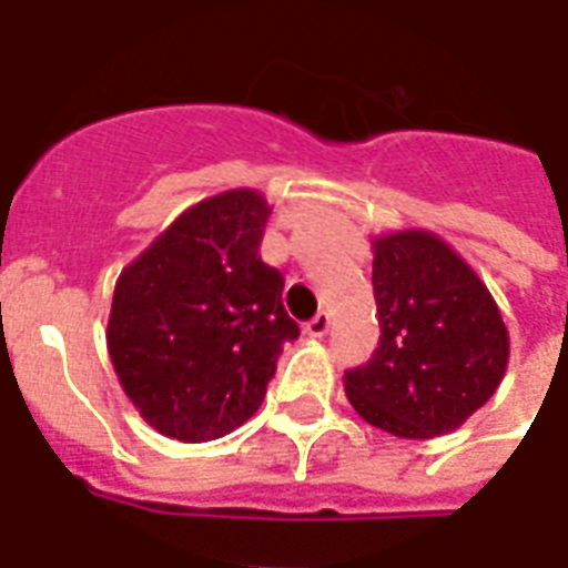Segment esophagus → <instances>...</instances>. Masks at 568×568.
<instances>
[{
  "label": "esophagus",
  "instance_id": "34e87169",
  "mask_svg": "<svg viewBox=\"0 0 568 568\" xmlns=\"http://www.w3.org/2000/svg\"><path fill=\"white\" fill-rule=\"evenodd\" d=\"M307 335L310 338H324L329 333V315L327 313H318L313 321H307Z\"/></svg>",
  "mask_w": 568,
  "mask_h": 568
}]
</instances>
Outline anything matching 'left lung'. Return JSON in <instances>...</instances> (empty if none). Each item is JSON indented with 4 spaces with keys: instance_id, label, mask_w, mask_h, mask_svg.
Segmentation results:
<instances>
[{
    "instance_id": "1",
    "label": "left lung",
    "mask_w": 568,
    "mask_h": 568,
    "mask_svg": "<svg viewBox=\"0 0 568 568\" xmlns=\"http://www.w3.org/2000/svg\"><path fill=\"white\" fill-rule=\"evenodd\" d=\"M381 338L346 369V398L366 424L398 438L453 433L504 381L509 333L475 270L426 230L373 241Z\"/></svg>"
}]
</instances>
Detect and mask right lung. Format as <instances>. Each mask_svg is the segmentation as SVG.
Wrapping results in <instances>:
<instances>
[{"instance_id":"1","label":"right lung","mask_w":568,"mask_h":568,"mask_svg":"<svg viewBox=\"0 0 568 568\" xmlns=\"http://www.w3.org/2000/svg\"><path fill=\"white\" fill-rule=\"evenodd\" d=\"M267 199L239 187L184 210L115 281L108 353L153 429L184 444L233 433L267 395L298 324L258 255Z\"/></svg>"}]
</instances>
